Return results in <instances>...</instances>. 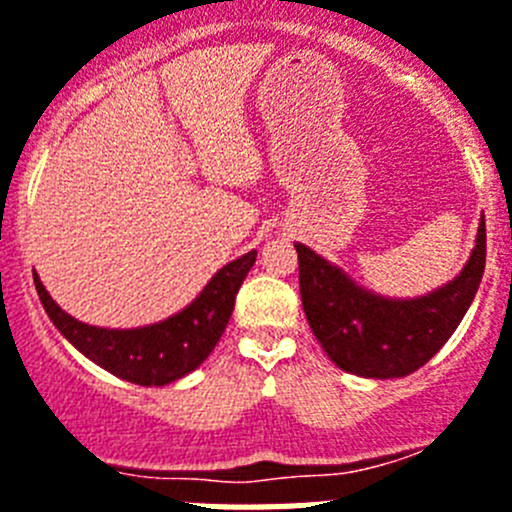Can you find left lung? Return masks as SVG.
<instances>
[{
  "label": "left lung",
  "instance_id": "8db88e82",
  "mask_svg": "<svg viewBox=\"0 0 512 512\" xmlns=\"http://www.w3.org/2000/svg\"><path fill=\"white\" fill-rule=\"evenodd\" d=\"M296 252L301 304L330 361L363 379H402L425 366L464 319L482 283L487 234L482 216L461 273L415 299H391L358 286L306 244L296 242Z\"/></svg>",
  "mask_w": 512,
  "mask_h": 512
}]
</instances>
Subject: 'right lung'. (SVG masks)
<instances>
[{"label":"right lung","mask_w":512,"mask_h":512,"mask_svg":"<svg viewBox=\"0 0 512 512\" xmlns=\"http://www.w3.org/2000/svg\"><path fill=\"white\" fill-rule=\"evenodd\" d=\"M255 257L257 250H252L226 262L185 309L162 322L131 330L79 322L51 299L38 273L33 278L48 319L84 358L131 384L167 386L195 371L216 348L234 311L239 286L255 265Z\"/></svg>","instance_id":"1"}]
</instances>
